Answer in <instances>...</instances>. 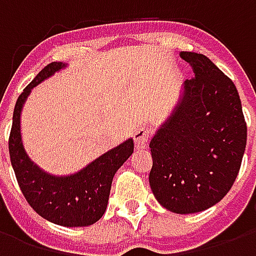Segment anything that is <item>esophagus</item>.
Here are the masks:
<instances>
[{
  "label": "esophagus",
  "mask_w": 256,
  "mask_h": 256,
  "mask_svg": "<svg viewBox=\"0 0 256 256\" xmlns=\"http://www.w3.org/2000/svg\"><path fill=\"white\" fill-rule=\"evenodd\" d=\"M150 130L148 128H140L133 136L134 140V145H136V148L137 150H144L146 144H148V141H150Z\"/></svg>",
  "instance_id": "34e87169"
}]
</instances>
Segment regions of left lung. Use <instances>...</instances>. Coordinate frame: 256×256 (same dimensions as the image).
Here are the masks:
<instances>
[{
	"instance_id": "1",
	"label": "left lung",
	"mask_w": 256,
	"mask_h": 256,
	"mask_svg": "<svg viewBox=\"0 0 256 256\" xmlns=\"http://www.w3.org/2000/svg\"><path fill=\"white\" fill-rule=\"evenodd\" d=\"M180 56L194 78L184 82L177 106L150 140V185L176 214L212 207L230 190L247 145V123L234 84L208 58Z\"/></svg>"
}]
</instances>
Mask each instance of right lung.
<instances>
[{
  "mask_svg": "<svg viewBox=\"0 0 256 256\" xmlns=\"http://www.w3.org/2000/svg\"><path fill=\"white\" fill-rule=\"evenodd\" d=\"M66 67L63 62L48 64L22 92L14 106L9 155L20 189L36 214L56 225L78 228L93 225L104 215L114 176L133 154L134 142L126 140L70 176L49 174L31 160L20 133L22 110L32 88Z\"/></svg>",
  "mask_w": 256,
  "mask_h": 256,
  "instance_id": "right-lung-1",
  "label": "right lung"
}]
</instances>
